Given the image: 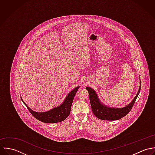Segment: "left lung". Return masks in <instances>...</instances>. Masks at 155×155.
Wrapping results in <instances>:
<instances>
[{
  "label": "left lung",
  "mask_w": 155,
  "mask_h": 155,
  "mask_svg": "<svg viewBox=\"0 0 155 155\" xmlns=\"http://www.w3.org/2000/svg\"><path fill=\"white\" fill-rule=\"evenodd\" d=\"M140 88L141 82L136 96L128 106L123 108H113L103 104L93 89L89 87L86 88L88 91L91 106L93 113L97 118L105 120H116L126 116L132 109L135 100L140 93Z\"/></svg>",
  "instance_id": "8db88e82"
}]
</instances>
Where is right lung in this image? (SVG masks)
I'll return each instance as SVG.
<instances>
[{
    "label": "right lung",
    "mask_w": 155,
    "mask_h": 155,
    "mask_svg": "<svg viewBox=\"0 0 155 155\" xmlns=\"http://www.w3.org/2000/svg\"><path fill=\"white\" fill-rule=\"evenodd\" d=\"M79 88V87H77L73 89L71 92H70L64 100L63 103L60 106L45 112H36L31 110L23 101L22 98H21L30 113L36 119L44 123H57L64 120L70 114L73 98Z\"/></svg>",
    "instance_id": "right-lung-1"
}]
</instances>
